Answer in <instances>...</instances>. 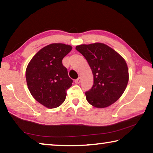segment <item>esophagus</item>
<instances>
[{
	"mask_svg": "<svg viewBox=\"0 0 153 153\" xmlns=\"http://www.w3.org/2000/svg\"><path fill=\"white\" fill-rule=\"evenodd\" d=\"M80 82H81V78H80V77H78V78L75 80V83H76V84H79Z\"/></svg>",
	"mask_w": 153,
	"mask_h": 153,
	"instance_id": "esophagus-1",
	"label": "esophagus"
}]
</instances>
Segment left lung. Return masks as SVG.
I'll use <instances>...</instances> for the list:
<instances>
[{
	"label": "left lung",
	"mask_w": 153,
	"mask_h": 153,
	"mask_svg": "<svg viewBox=\"0 0 153 153\" xmlns=\"http://www.w3.org/2000/svg\"><path fill=\"white\" fill-rule=\"evenodd\" d=\"M76 49L86 59L94 76L92 87L86 92L88 102L95 107L105 108L117 101L129 79L123 58L102 43L82 45Z\"/></svg>",
	"instance_id": "8db88e82"
}]
</instances>
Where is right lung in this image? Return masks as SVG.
<instances>
[{"label":"right lung","mask_w":153,"mask_h":153,"mask_svg":"<svg viewBox=\"0 0 153 153\" xmlns=\"http://www.w3.org/2000/svg\"><path fill=\"white\" fill-rule=\"evenodd\" d=\"M72 47L55 43L45 46L31 59L25 72L27 84L32 97L46 107H58L65 100L67 90L73 80L62 60Z\"/></svg>","instance_id":"right-lung-1"}]
</instances>
